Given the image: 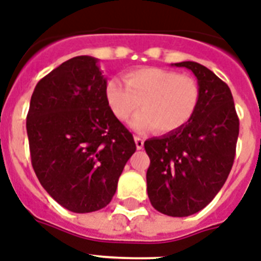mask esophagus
<instances>
[{
	"instance_id": "esophagus-1",
	"label": "esophagus",
	"mask_w": 261,
	"mask_h": 261,
	"mask_svg": "<svg viewBox=\"0 0 261 261\" xmlns=\"http://www.w3.org/2000/svg\"><path fill=\"white\" fill-rule=\"evenodd\" d=\"M135 143H136V146H137V149H143L144 148L143 137H140V136H135Z\"/></svg>"
}]
</instances>
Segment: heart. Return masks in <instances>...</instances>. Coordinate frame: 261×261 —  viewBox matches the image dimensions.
<instances>
[{
    "instance_id": "1",
    "label": "heart",
    "mask_w": 261,
    "mask_h": 261,
    "mask_svg": "<svg viewBox=\"0 0 261 261\" xmlns=\"http://www.w3.org/2000/svg\"><path fill=\"white\" fill-rule=\"evenodd\" d=\"M124 84L109 80L105 98L112 113L121 121L139 111L132 126L143 130L153 126L157 132L169 133L181 129L193 117L200 100L195 79L161 68H139L124 74Z\"/></svg>"
}]
</instances>
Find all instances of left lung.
<instances>
[{"mask_svg": "<svg viewBox=\"0 0 261 261\" xmlns=\"http://www.w3.org/2000/svg\"><path fill=\"white\" fill-rule=\"evenodd\" d=\"M192 70L200 100L185 126L144 143L150 165L146 191L159 212L185 217L199 212L223 188L233 165L239 117L231 89L201 64H174Z\"/></svg>", "mask_w": 261, "mask_h": 261, "instance_id": "left-lung-1", "label": "left lung"}]
</instances>
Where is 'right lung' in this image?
Returning a JSON list of instances; mask_svg holds the SVG:
<instances>
[{
    "mask_svg": "<svg viewBox=\"0 0 261 261\" xmlns=\"http://www.w3.org/2000/svg\"><path fill=\"white\" fill-rule=\"evenodd\" d=\"M90 56H77L41 79L27 117L30 157L45 191L66 210L111 203L136 152L132 133L112 113L107 79Z\"/></svg>",
    "mask_w": 261,
    "mask_h": 261,
    "instance_id": "add662e5",
    "label": "right lung"
}]
</instances>
